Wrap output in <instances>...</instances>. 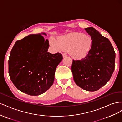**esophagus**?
I'll use <instances>...</instances> for the list:
<instances>
[{
    "label": "esophagus",
    "mask_w": 122,
    "mask_h": 122,
    "mask_svg": "<svg viewBox=\"0 0 122 122\" xmlns=\"http://www.w3.org/2000/svg\"><path fill=\"white\" fill-rule=\"evenodd\" d=\"M67 56H68L66 54H65V53H64L63 54H62V57H63V58L66 57H67Z\"/></svg>",
    "instance_id": "esophagus-1"
}]
</instances>
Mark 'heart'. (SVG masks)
Listing matches in <instances>:
<instances>
[{
  "instance_id": "b5f03b06",
  "label": "heart",
  "mask_w": 122,
  "mask_h": 122,
  "mask_svg": "<svg viewBox=\"0 0 122 122\" xmlns=\"http://www.w3.org/2000/svg\"><path fill=\"white\" fill-rule=\"evenodd\" d=\"M50 44L58 50L69 51L76 59L87 57L93 47V40L90 36L80 32H73L62 36L57 40L51 39Z\"/></svg>"
}]
</instances>
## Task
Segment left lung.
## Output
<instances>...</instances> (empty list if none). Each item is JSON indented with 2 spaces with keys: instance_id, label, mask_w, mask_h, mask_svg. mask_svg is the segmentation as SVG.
<instances>
[{
  "instance_id": "1",
  "label": "left lung",
  "mask_w": 122,
  "mask_h": 122,
  "mask_svg": "<svg viewBox=\"0 0 122 122\" xmlns=\"http://www.w3.org/2000/svg\"><path fill=\"white\" fill-rule=\"evenodd\" d=\"M93 40L89 55L81 60H73L71 70L75 83L82 89L95 92L110 80L114 70L116 53L109 40L94 28H85Z\"/></svg>"
}]
</instances>
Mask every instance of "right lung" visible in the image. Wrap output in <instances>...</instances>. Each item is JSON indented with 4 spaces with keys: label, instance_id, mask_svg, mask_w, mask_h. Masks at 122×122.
I'll use <instances>...</instances> for the list:
<instances>
[{
    "label": "right lung",
    "instance_id": "add662e5",
    "mask_svg": "<svg viewBox=\"0 0 122 122\" xmlns=\"http://www.w3.org/2000/svg\"><path fill=\"white\" fill-rule=\"evenodd\" d=\"M31 34L17 41L9 59V73L17 89L31 96L45 93L53 84L55 70L62 61V54L48 52V40Z\"/></svg>",
    "mask_w": 122,
    "mask_h": 122
}]
</instances>
